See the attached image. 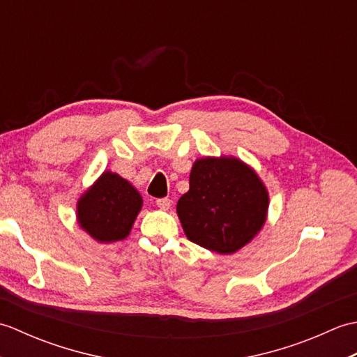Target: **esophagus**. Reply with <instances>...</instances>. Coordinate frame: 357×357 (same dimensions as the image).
Listing matches in <instances>:
<instances>
[{"instance_id":"obj_1","label":"esophagus","mask_w":357,"mask_h":357,"mask_svg":"<svg viewBox=\"0 0 357 357\" xmlns=\"http://www.w3.org/2000/svg\"><path fill=\"white\" fill-rule=\"evenodd\" d=\"M156 206L161 208V210H169L172 206V201L169 198H161V199H156Z\"/></svg>"}]
</instances>
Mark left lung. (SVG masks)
<instances>
[{"instance_id":"1","label":"left lung","mask_w":357,"mask_h":357,"mask_svg":"<svg viewBox=\"0 0 357 357\" xmlns=\"http://www.w3.org/2000/svg\"><path fill=\"white\" fill-rule=\"evenodd\" d=\"M270 196L259 174L236 156L193 162L190 188L176 206L188 241L231 255L252 242L267 221Z\"/></svg>"}]
</instances>
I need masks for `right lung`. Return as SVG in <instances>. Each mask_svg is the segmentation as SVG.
Listing matches in <instances>:
<instances>
[{"mask_svg":"<svg viewBox=\"0 0 357 357\" xmlns=\"http://www.w3.org/2000/svg\"><path fill=\"white\" fill-rule=\"evenodd\" d=\"M142 208V196L118 173L105 170L79 196L77 222L100 244L123 241Z\"/></svg>","mask_w":357,"mask_h":357,"instance_id":"add662e5","label":"right lung"}]
</instances>
